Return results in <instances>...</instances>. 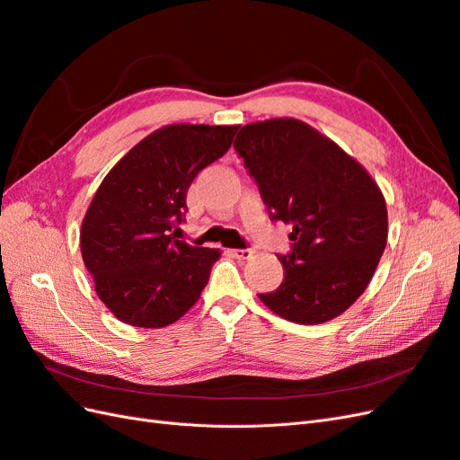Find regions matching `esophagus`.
<instances>
[{"mask_svg": "<svg viewBox=\"0 0 460 460\" xmlns=\"http://www.w3.org/2000/svg\"><path fill=\"white\" fill-rule=\"evenodd\" d=\"M253 253H255V249H253V247H245V249H232V252H230V255H232V257L240 259V261L252 259V257H253Z\"/></svg>", "mask_w": 460, "mask_h": 460, "instance_id": "34e87169", "label": "esophagus"}]
</instances>
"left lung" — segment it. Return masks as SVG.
Returning a JSON list of instances; mask_svg holds the SVG:
<instances>
[{"label": "left lung", "mask_w": 460, "mask_h": 460, "mask_svg": "<svg viewBox=\"0 0 460 460\" xmlns=\"http://www.w3.org/2000/svg\"><path fill=\"white\" fill-rule=\"evenodd\" d=\"M234 149L270 218L294 226L291 252L278 255L284 280L259 299L297 324L340 316L370 284L387 243L378 184L336 142L297 119L245 124Z\"/></svg>", "instance_id": "1"}]
</instances>
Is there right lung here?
<instances>
[{
	"mask_svg": "<svg viewBox=\"0 0 460 460\" xmlns=\"http://www.w3.org/2000/svg\"><path fill=\"white\" fill-rule=\"evenodd\" d=\"M238 127L169 124L124 155L82 220L80 252L95 294L124 324L163 328L198 303L220 252L176 240L186 193L230 149Z\"/></svg>",
	"mask_w": 460,
	"mask_h": 460,
	"instance_id": "1",
	"label": "right lung"
}]
</instances>
